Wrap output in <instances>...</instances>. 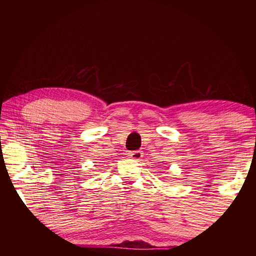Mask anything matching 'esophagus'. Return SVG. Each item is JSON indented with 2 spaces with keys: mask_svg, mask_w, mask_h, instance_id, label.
I'll use <instances>...</instances> for the list:
<instances>
[{
  "mask_svg": "<svg viewBox=\"0 0 256 256\" xmlns=\"http://www.w3.org/2000/svg\"><path fill=\"white\" fill-rule=\"evenodd\" d=\"M128 156L131 158H133V159L138 160V159H141L142 157H144V154H142V151L136 150V151H131V152L128 154Z\"/></svg>",
  "mask_w": 256,
  "mask_h": 256,
  "instance_id": "obj_1",
  "label": "esophagus"
}]
</instances>
